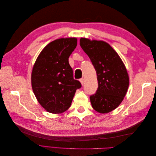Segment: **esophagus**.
<instances>
[{
	"mask_svg": "<svg viewBox=\"0 0 156 156\" xmlns=\"http://www.w3.org/2000/svg\"><path fill=\"white\" fill-rule=\"evenodd\" d=\"M79 81H80V82H81V83L82 85H83V84H84V79L83 78H81V79H80Z\"/></svg>",
	"mask_w": 156,
	"mask_h": 156,
	"instance_id": "obj_1",
	"label": "esophagus"
}]
</instances>
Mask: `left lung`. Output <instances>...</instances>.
<instances>
[{"instance_id":"1","label":"left lung","mask_w":156,"mask_h":156,"mask_svg":"<svg viewBox=\"0 0 156 156\" xmlns=\"http://www.w3.org/2000/svg\"><path fill=\"white\" fill-rule=\"evenodd\" d=\"M80 45L96 69L98 88L90 96L94 110L108 113L119 107L129 87V76L119 55L103 41L80 39Z\"/></svg>"}]
</instances>
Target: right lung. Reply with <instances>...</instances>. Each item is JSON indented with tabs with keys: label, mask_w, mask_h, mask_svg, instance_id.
<instances>
[{
	"label": "right lung",
	"mask_w": 156,
	"mask_h": 156,
	"mask_svg": "<svg viewBox=\"0 0 156 156\" xmlns=\"http://www.w3.org/2000/svg\"><path fill=\"white\" fill-rule=\"evenodd\" d=\"M75 37L60 38L46 45L37 58L31 75L33 92L40 104L51 113L67 111L81 84L73 79L68 62L76 48Z\"/></svg>",
	"instance_id": "right-lung-1"
}]
</instances>
